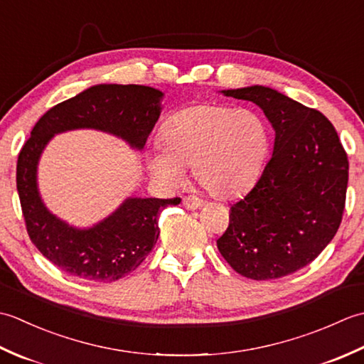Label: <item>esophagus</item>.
<instances>
[{
	"mask_svg": "<svg viewBox=\"0 0 364 364\" xmlns=\"http://www.w3.org/2000/svg\"><path fill=\"white\" fill-rule=\"evenodd\" d=\"M202 200L196 196H186L183 198V205L188 208V210H197V208L202 206Z\"/></svg>",
	"mask_w": 364,
	"mask_h": 364,
	"instance_id": "esophagus-1",
	"label": "esophagus"
}]
</instances>
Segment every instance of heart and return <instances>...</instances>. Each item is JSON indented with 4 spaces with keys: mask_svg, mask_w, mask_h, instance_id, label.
<instances>
[{
    "mask_svg": "<svg viewBox=\"0 0 364 364\" xmlns=\"http://www.w3.org/2000/svg\"><path fill=\"white\" fill-rule=\"evenodd\" d=\"M153 146L149 167L166 183H178L192 164L208 194L230 198L257 180L267 150V129L257 114L198 105L176 112Z\"/></svg>",
    "mask_w": 364,
    "mask_h": 364,
    "instance_id": "heart-1",
    "label": "heart"
}]
</instances>
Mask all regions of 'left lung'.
I'll use <instances>...</instances> for the list:
<instances>
[{"label": "left lung", "mask_w": 364, "mask_h": 364, "mask_svg": "<svg viewBox=\"0 0 364 364\" xmlns=\"http://www.w3.org/2000/svg\"><path fill=\"white\" fill-rule=\"evenodd\" d=\"M258 105L275 129L253 189L230 208L218 249L237 274L275 280L318 258L341 225L349 159L331 122L274 89L223 90Z\"/></svg>", "instance_id": "1"}]
</instances>
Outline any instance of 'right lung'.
<instances>
[{
    "label": "right lung",
    "mask_w": 364,
    "mask_h": 364,
    "mask_svg": "<svg viewBox=\"0 0 364 364\" xmlns=\"http://www.w3.org/2000/svg\"><path fill=\"white\" fill-rule=\"evenodd\" d=\"M162 92L137 84H100L46 111L21 146L17 191L31 241L68 275L111 283L141 266L158 241L159 211L175 198H128L117 211L89 230H76L46 211L37 192V161L46 142L75 128H95L142 149L159 119Z\"/></svg>",
    "instance_id": "right-lung-1"
}]
</instances>
